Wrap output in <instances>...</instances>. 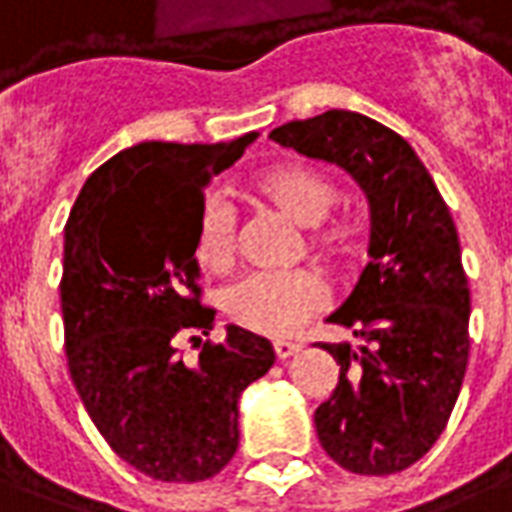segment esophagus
Masks as SVG:
<instances>
[{
	"mask_svg": "<svg viewBox=\"0 0 512 512\" xmlns=\"http://www.w3.org/2000/svg\"><path fill=\"white\" fill-rule=\"evenodd\" d=\"M302 346L299 343H291V341H274V355H277V360H288V357H293L296 352H299Z\"/></svg>",
	"mask_w": 512,
	"mask_h": 512,
	"instance_id": "obj_1",
	"label": "esophagus"
}]
</instances>
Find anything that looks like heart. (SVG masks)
Listing matches in <instances>:
<instances>
[{
	"mask_svg": "<svg viewBox=\"0 0 512 512\" xmlns=\"http://www.w3.org/2000/svg\"><path fill=\"white\" fill-rule=\"evenodd\" d=\"M252 188L260 199L277 207L299 227H307V249L330 263L346 266L355 263L366 252V227L363 221L341 213L330 216L338 205L335 182L316 166L307 163H282L260 171ZM235 213L232 205L219 194L202 199L194 224L191 255L199 271L221 274L235 257ZM324 282L313 271H288V274H266L255 271L227 288L224 313L249 332L285 338L296 332L307 318L324 305Z\"/></svg>",
	"mask_w": 512,
	"mask_h": 512,
	"instance_id": "1",
	"label": "heart"
}]
</instances>
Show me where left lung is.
I'll use <instances>...</instances> for the list:
<instances>
[{
    "label": "left lung",
    "mask_w": 512,
    "mask_h": 512,
    "mask_svg": "<svg viewBox=\"0 0 512 512\" xmlns=\"http://www.w3.org/2000/svg\"><path fill=\"white\" fill-rule=\"evenodd\" d=\"M271 141L341 166L371 205V263L327 321L338 385L316 410L324 452L352 474L385 477L427 455L446 430L468 363V293L455 221L413 146L380 121L327 110Z\"/></svg>",
    "instance_id": "left-lung-1"
}]
</instances>
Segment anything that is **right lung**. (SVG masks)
I'll list each match as a JSON object with an SVG mask.
<instances>
[{
	"label": "right lung",
	"instance_id": "1",
	"mask_svg": "<svg viewBox=\"0 0 512 512\" xmlns=\"http://www.w3.org/2000/svg\"><path fill=\"white\" fill-rule=\"evenodd\" d=\"M252 141L130 146L88 177L66 221L69 374L110 449L152 480L216 477L238 449V396L274 366L271 343L241 327L202 341L216 310L191 255L210 174Z\"/></svg>",
	"mask_w": 512,
	"mask_h": 512
}]
</instances>
